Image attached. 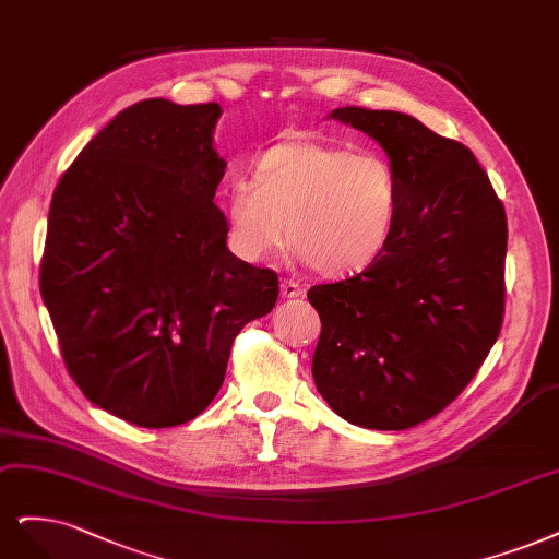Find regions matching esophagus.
I'll return each mask as SVG.
<instances>
[{"label": "esophagus", "mask_w": 559, "mask_h": 559, "mask_svg": "<svg viewBox=\"0 0 559 559\" xmlns=\"http://www.w3.org/2000/svg\"><path fill=\"white\" fill-rule=\"evenodd\" d=\"M281 295L285 299H297L304 295V287L297 283V281H281Z\"/></svg>", "instance_id": "1"}]
</instances>
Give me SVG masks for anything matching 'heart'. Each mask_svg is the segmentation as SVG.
<instances>
[{"label":"heart","instance_id":"obj_1","mask_svg":"<svg viewBox=\"0 0 559 559\" xmlns=\"http://www.w3.org/2000/svg\"><path fill=\"white\" fill-rule=\"evenodd\" d=\"M402 202L400 171L385 155L290 139L258 157L255 178L227 183V246L246 262H262L293 237L316 272L353 274L383 255Z\"/></svg>","mask_w":559,"mask_h":559}]
</instances>
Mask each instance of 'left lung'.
<instances>
[{
    "mask_svg": "<svg viewBox=\"0 0 559 559\" xmlns=\"http://www.w3.org/2000/svg\"><path fill=\"white\" fill-rule=\"evenodd\" d=\"M402 178L394 237L365 272L313 285L318 392L341 418L408 429L472 383L501 332L507 211L474 153L416 118L344 106Z\"/></svg>",
    "mask_w": 559,
    "mask_h": 559,
    "instance_id": "obj_1",
    "label": "left lung"
}]
</instances>
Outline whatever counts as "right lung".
Listing matches in <instances>:
<instances>
[{"label": "right lung", "instance_id": "obj_1", "mask_svg": "<svg viewBox=\"0 0 559 559\" xmlns=\"http://www.w3.org/2000/svg\"><path fill=\"white\" fill-rule=\"evenodd\" d=\"M221 106L143 99L52 192L41 297L85 397L139 427L183 425L218 394L231 344L274 309L278 274L227 250L213 204Z\"/></svg>", "mask_w": 559, "mask_h": 559}]
</instances>
